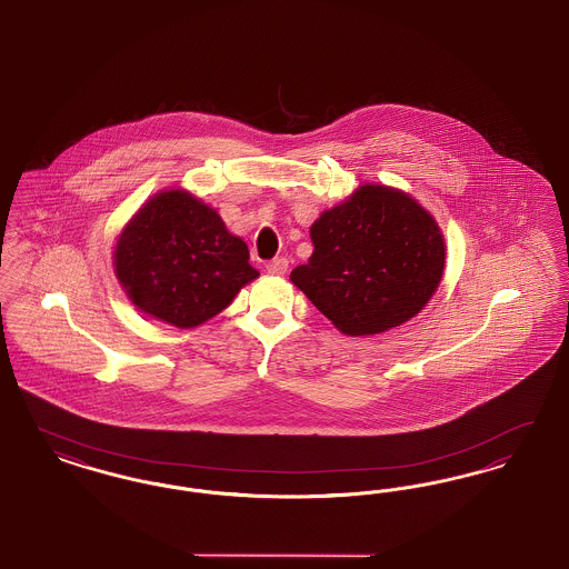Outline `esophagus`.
Wrapping results in <instances>:
<instances>
[{"instance_id": "1", "label": "esophagus", "mask_w": 569, "mask_h": 569, "mask_svg": "<svg viewBox=\"0 0 569 569\" xmlns=\"http://www.w3.org/2000/svg\"><path fill=\"white\" fill-rule=\"evenodd\" d=\"M267 271L271 274H286L288 272V260L286 258H274L267 264Z\"/></svg>"}]
</instances>
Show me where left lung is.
I'll return each instance as SVG.
<instances>
[{"label": "left lung", "mask_w": 569, "mask_h": 569, "mask_svg": "<svg viewBox=\"0 0 569 569\" xmlns=\"http://www.w3.org/2000/svg\"><path fill=\"white\" fill-rule=\"evenodd\" d=\"M309 234L313 253L290 279L348 337L406 325L433 298L446 269L435 217L390 186H358Z\"/></svg>", "instance_id": "left-lung-1"}]
</instances>
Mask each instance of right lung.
<instances>
[{
    "instance_id": "add662e5",
    "label": "right lung",
    "mask_w": 569,
    "mask_h": 569,
    "mask_svg": "<svg viewBox=\"0 0 569 569\" xmlns=\"http://www.w3.org/2000/svg\"><path fill=\"white\" fill-rule=\"evenodd\" d=\"M114 277L144 316L196 328L221 313L260 272L213 207L188 190L151 196L121 228Z\"/></svg>"
}]
</instances>
